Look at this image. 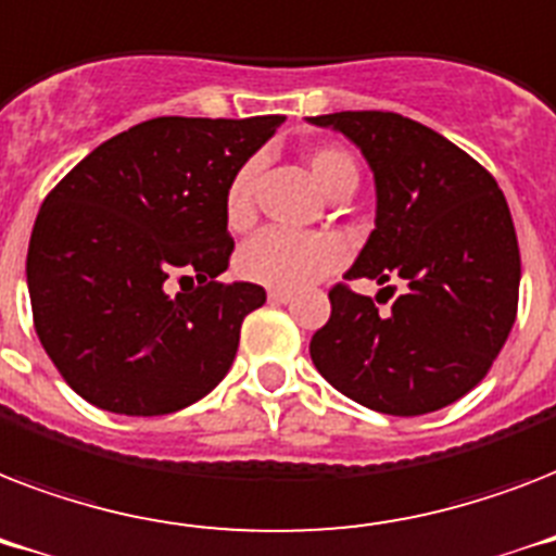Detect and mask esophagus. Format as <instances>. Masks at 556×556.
<instances>
[{"instance_id": "1", "label": "esophagus", "mask_w": 556, "mask_h": 556, "mask_svg": "<svg viewBox=\"0 0 556 556\" xmlns=\"http://www.w3.org/2000/svg\"><path fill=\"white\" fill-rule=\"evenodd\" d=\"M291 291H286V288H270L268 291V300L270 303H288V300H291Z\"/></svg>"}]
</instances>
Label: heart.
<instances>
[{
	"instance_id": "obj_1",
	"label": "heart",
	"mask_w": 556,
	"mask_h": 556,
	"mask_svg": "<svg viewBox=\"0 0 556 556\" xmlns=\"http://www.w3.org/2000/svg\"><path fill=\"white\" fill-rule=\"evenodd\" d=\"M308 173L326 195H338L340 190H355L357 167L343 150L308 152ZM253 164H244L233 176L225 195V218L233 230L251 225L253 218ZM346 260V248L338 236L329 233H291L282 227H268L242 244L236 256V268L244 279L268 288H305L340 268Z\"/></svg>"
}]
</instances>
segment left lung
<instances>
[{
  "instance_id": "1",
  "label": "left lung",
  "mask_w": 556,
  "mask_h": 556,
  "mask_svg": "<svg viewBox=\"0 0 556 556\" xmlns=\"http://www.w3.org/2000/svg\"><path fill=\"white\" fill-rule=\"evenodd\" d=\"M308 124L346 135L375 178V230L346 279L406 282L387 314L346 286L331 288L314 366L375 413H435L488 375L517 320L508 201L482 164L418 121L334 112Z\"/></svg>"
}]
</instances>
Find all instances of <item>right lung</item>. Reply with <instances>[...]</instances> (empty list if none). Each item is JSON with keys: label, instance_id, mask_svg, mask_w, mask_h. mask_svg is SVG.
<instances>
[{"label": "right lung", "instance_id": "1", "mask_svg": "<svg viewBox=\"0 0 556 556\" xmlns=\"http://www.w3.org/2000/svg\"><path fill=\"white\" fill-rule=\"evenodd\" d=\"M282 121L152 117L48 192L25 268L34 326L89 404L167 415L225 378L242 320L265 303L262 286L216 279L233 251L225 195ZM192 278L200 286L185 289Z\"/></svg>", "mask_w": 556, "mask_h": 556}]
</instances>
